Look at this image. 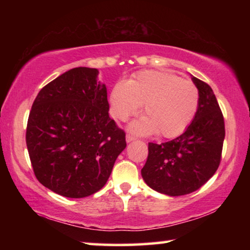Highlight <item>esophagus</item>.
<instances>
[{
	"instance_id": "34e87169",
	"label": "esophagus",
	"mask_w": 250,
	"mask_h": 250,
	"mask_svg": "<svg viewBox=\"0 0 250 250\" xmlns=\"http://www.w3.org/2000/svg\"><path fill=\"white\" fill-rule=\"evenodd\" d=\"M125 140H126V142H131V141H133V140H135V138L133 137V135H131V134H126V137H125Z\"/></svg>"
}]
</instances>
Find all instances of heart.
Masks as SVG:
<instances>
[{
  "instance_id": "obj_1",
  "label": "heart",
  "mask_w": 250,
  "mask_h": 250,
  "mask_svg": "<svg viewBox=\"0 0 250 250\" xmlns=\"http://www.w3.org/2000/svg\"><path fill=\"white\" fill-rule=\"evenodd\" d=\"M111 115L125 121L143 104L145 117L130 128L140 134L156 132L174 138L191 124L198 107V90L189 80L166 71L145 70L128 82H118L110 95Z\"/></svg>"
}]
</instances>
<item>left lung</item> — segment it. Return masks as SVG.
Wrapping results in <instances>:
<instances>
[{
	"instance_id": "left-lung-1",
	"label": "left lung",
	"mask_w": 250,
	"mask_h": 250,
	"mask_svg": "<svg viewBox=\"0 0 250 250\" xmlns=\"http://www.w3.org/2000/svg\"><path fill=\"white\" fill-rule=\"evenodd\" d=\"M198 89V107L193 121L180 137L156 145L141 170L146 183L168 196L186 195L204 185L221 163L225 139L224 117L216 97L206 83L192 76Z\"/></svg>"
}]
</instances>
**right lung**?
<instances>
[{"label":"right lung","mask_w":250,"mask_h":250,"mask_svg":"<svg viewBox=\"0 0 250 250\" xmlns=\"http://www.w3.org/2000/svg\"><path fill=\"white\" fill-rule=\"evenodd\" d=\"M98 74L88 67L66 71L42 88L29 112L26 146L36 179L65 197L103 188L126 146Z\"/></svg>","instance_id":"add662e5"}]
</instances>
